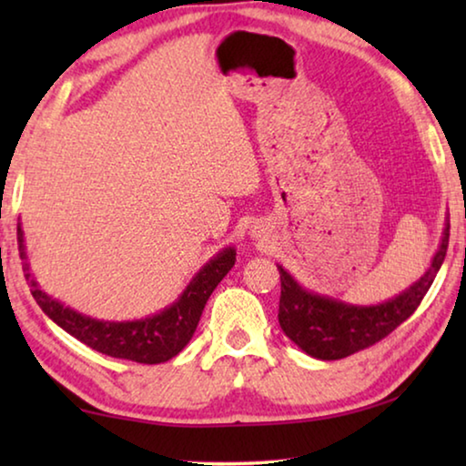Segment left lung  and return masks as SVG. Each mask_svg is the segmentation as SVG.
I'll return each instance as SVG.
<instances>
[{"mask_svg": "<svg viewBox=\"0 0 466 466\" xmlns=\"http://www.w3.org/2000/svg\"><path fill=\"white\" fill-rule=\"evenodd\" d=\"M451 222L446 219L440 248L430 269L403 294L376 306H356L341 299L304 289L278 265L281 278L279 325L299 350L317 360H343L351 353L382 341L400 322H405L421 304L444 263Z\"/></svg>", "mask_w": 466, "mask_h": 466, "instance_id": "left-lung-1", "label": "left lung"}]
</instances>
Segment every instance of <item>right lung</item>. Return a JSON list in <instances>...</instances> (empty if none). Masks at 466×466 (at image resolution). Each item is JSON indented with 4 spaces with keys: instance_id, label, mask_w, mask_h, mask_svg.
I'll return each mask as SVG.
<instances>
[{
    "instance_id": "obj_1",
    "label": "right lung",
    "mask_w": 466,
    "mask_h": 466,
    "mask_svg": "<svg viewBox=\"0 0 466 466\" xmlns=\"http://www.w3.org/2000/svg\"><path fill=\"white\" fill-rule=\"evenodd\" d=\"M18 250L22 269L28 281L30 294L35 296L36 304L53 322L76 337L77 341L92 347L105 356L137 361V364H162L183 351V347L191 341L197 325H199L201 312L208 304L211 291L226 278L236 261V250L232 247L224 248L218 257L203 265V269L195 275L175 304L154 314L149 319L127 320V322H108L86 317L59 299L45 294L35 279L25 250V232L18 224Z\"/></svg>"
}]
</instances>
